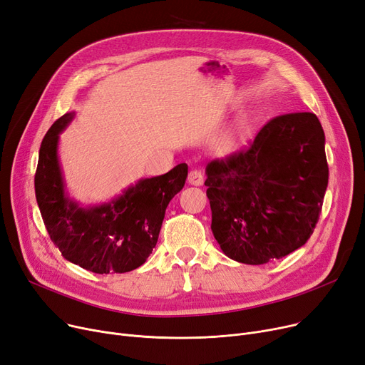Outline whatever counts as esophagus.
<instances>
[{"instance_id": "obj_1", "label": "esophagus", "mask_w": 365, "mask_h": 365, "mask_svg": "<svg viewBox=\"0 0 365 365\" xmlns=\"http://www.w3.org/2000/svg\"><path fill=\"white\" fill-rule=\"evenodd\" d=\"M204 182V176L200 170H190L187 176V183L192 186H201Z\"/></svg>"}]
</instances>
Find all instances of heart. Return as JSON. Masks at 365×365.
Returning <instances> with one entry per match:
<instances>
[{"instance_id": "1", "label": "heart", "mask_w": 365, "mask_h": 365, "mask_svg": "<svg viewBox=\"0 0 365 365\" xmlns=\"http://www.w3.org/2000/svg\"><path fill=\"white\" fill-rule=\"evenodd\" d=\"M238 128H240V130H244V128H245V123H244V121H241V123H240V125H238Z\"/></svg>"}]
</instances>
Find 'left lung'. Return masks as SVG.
<instances>
[{
  "instance_id": "left-lung-1",
  "label": "left lung",
  "mask_w": 365,
  "mask_h": 365,
  "mask_svg": "<svg viewBox=\"0 0 365 365\" xmlns=\"http://www.w3.org/2000/svg\"><path fill=\"white\" fill-rule=\"evenodd\" d=\"M212 231L222 252L264 264L306 244L318 222L329 165L315 113L281 115L250 148L207 165Z\"/></svg>"
}]
</instances>
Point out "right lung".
<instances>
[{
	"label": "right lung",
	"mask_w": 365,
	"mask_h": 365,
	"mask_svg": "<svg viewBox=\"0 0 365 365\" xmlns=\"http://www.w3.org/2000/svg\"><path fill=\"white\" fill-rule=\"evenodd\" d=\"M73 117L68 112L50 127L38 155L35 197L44 225L71 263L94 274L130 272L157 245L165 208L185 186L187 165L140 179L108 202L83 205L71 198L59 160L61 133Z\"/></svg>",
	"instance_id": "obj_1"
}]
</instances>
